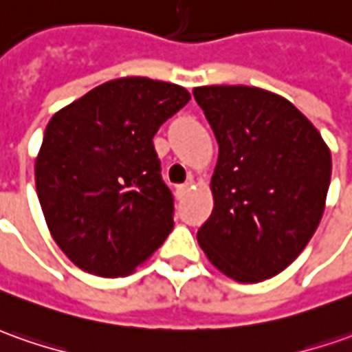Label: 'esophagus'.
I'll list each match as a JSON object with an SVG mask.
<instances>
[{"label": "esophagus", "mask_w": 352, "mask_h": 352, "mask_svg": "<svg viewBox=\"0 0 352 352\" xmlns=\"http://www.w3.org/2000/svg\"><path fill=\"white\" fill-rule=\"evenodd\" d=\"M190 185H192V183H183V185H177V198H183V196L186 195V192H188V190H190Z\"/></svg>", "instance_id": "obj_1"}]
</instances>
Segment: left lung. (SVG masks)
Listing matches in <instances>:
<instances>
[{
  "label": "left lung",
  "instance_id": "left-lung-1",
  "mask_svg": "<svg viewBox=\"0 0 352 352\" xmlns=\"http://www.w3.org/2000/svg\"><path fill=\"white\" fill-rule=\"evenodd\" d=\"M198 106L219 154L214 210L198 245L241 283L277 276L295 260L326 210L331 154L318 129L283 96L256 86H198Z\"/></svg>",
  "mask_w": 352,
  "mask_h": 352
}]
</instances>
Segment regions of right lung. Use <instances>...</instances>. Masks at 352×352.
I'll use <instances>...</instances> for the list:
<instances>
[{"label":"right lung","instance_id":"right-lung-1","mask_svg":"<svg viewBox=\"0 0 352 352\" xmlns=\"http://www.w3.org/2000/svg\"><path fill=\"white\" fill-rule=\"evenodd\" d=\"M190 100L179 85L123 76L61 107L36 156V192L65 256L102 277L133 274L173 229L152 138Z\"/></svg>","mask_w":352,"mask_h":352}]
</instances>
